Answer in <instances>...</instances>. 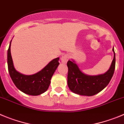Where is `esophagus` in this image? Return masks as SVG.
<instances>
[{"label": "esophagus", "instance_id": "obj_1", "mask_svg": "<svg viewBox=\"0 0 124 124\" xmlns=\"http://www.w3.org/2000/svg\"><path fill=\"white\" fill-rule=\"evenodd\" d=\"M69 55H67V54H65V55H62V57H61V62H62V63H65L67 62V61H69Z\"/></svg>", "mask_w": 124, "mask_h": 124}]
</instances>
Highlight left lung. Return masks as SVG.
<instances>
[{
  "instance_id": "8db88e82",
  "label": "left lung",
  "mask_w": 124,
  "mask_h": 124,
  "mask_svg": "<svg viewBox=\"0 0 124 124\" xmlns=\"http://www.w3.org/2000/svg\"><path fill=\"white\" fill-rule=\"evenodd\" d=\"M114 59L109 70L105 73L96 76L85 74L74 61L67 62V84L72 92L80 95L90 96L102 91L111 81L116 65V56L114 50Z\"/></svg>"
}]
</instances>
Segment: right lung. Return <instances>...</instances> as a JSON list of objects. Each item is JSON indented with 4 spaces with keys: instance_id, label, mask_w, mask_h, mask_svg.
Wrapping results in <instances>:
<instances>
[{
    "instance_id": "right-lung-1",
    "label": "right lung",
    "mask_w": 124,
    "mask_h": 124,
    "mask_svg": "<svg viewBox=\"0 0 124 124\" xmlns=\"http://www.w3.org/2000/svg\"><path fill=\"white\" fill-rule=\"evenodd\" d=\"M11 41L7 52V63L8 70L13 83L18 90L29 95L37 96L44 93L48 89L51 78L59 65V58L51 61L44 69L35 74L23 75L17 72L13 66L10 52Z\"/></svg>"
}]
</instances>
